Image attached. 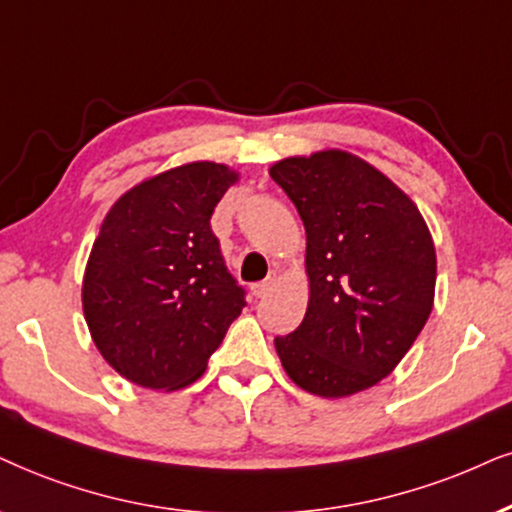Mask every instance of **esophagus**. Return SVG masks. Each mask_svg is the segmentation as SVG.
<instances>
[{"label": "esophagus", "mask_w": 512, "mask_h": 512, "mask_svg": "<svg viewBox=\"0 0 512 512\" xmlns=\"http://www.w3.org/2000/svg\"><path fill=\"white\" fill-rule=\"evenodd\" d=\"M274 283H276V274H269L267 278H264V281L255 283V286H252V295H255V297H264V295L269 293L271 288H274Z\"/></svg>", "instance_id": "esophagus-1"}]
</instances>
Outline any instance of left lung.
Instances as JSON below:
<instances>
[{"label": "left lung", "mask_w": 512, "mask_h": 512, "mask_svg": "<svg viewBox=\"0 0 512 512\" xmlns=\"http://www.w3.org/2000/svg\"><path fill=\"white\" fill-rule=\"evenodd\" d=\"M307 234L309 304L274 340L295 385L326 399L368 390L404 359L435 302L437 257L416 203L357 155L278 160Z\"/></svg>", "instance_id": "1"}]
</instances>
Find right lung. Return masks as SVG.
Here are the masks:
<instances>
[{"mask_svg": "<svg viewBox=\"0 0 512 512\" xmlns=\"http://www.w3.org/2000/svg\"><path fill=\"white\" fill-rule=\"evenodd\" d=\"M238 181L200 160L155 174L115 200L92 245L82 309L94 345L122 378L181 390L245 307L210 217Z\"/></svg>", "mask_w": 512, "mask_h": 512, "instance_id": "right-lung-1", "label": "right lung"}]
</instances>
